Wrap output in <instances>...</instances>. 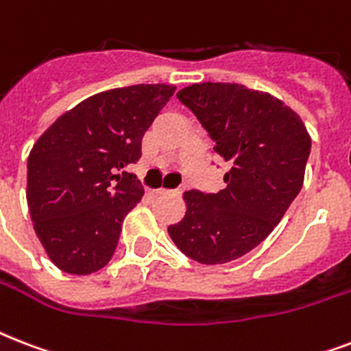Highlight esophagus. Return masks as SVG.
<instances>
[{"label":"esophagus","instance_id":"esophagus-1","mask_svg":"<svg viewBox=\"0 0 351 351\" xmlns=\"http://www.w3.org/2000/svg\"><path fill=\"white\" fill-rule=\"evenodd\" d=\"M156 195L158 197H173V195H176L178 191H175V189H165V187H160V189H156Z\"/></svg>","mask_w":351,"mask_h":351}]
</instances>
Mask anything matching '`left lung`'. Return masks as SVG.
Instances as JSON below:
<instances>
[{"label":"left lung","mask_w":351,"mask_h":351,"mask_svg":"<svg viewBox=\"0 0 351 351\" xmlns=\"http://www.w3.org/2000/svg\"><path fill=\"white\" fill-rule=\"evenodd\" d=\"M176 98L231 165L219 193L186 191V217L169 226L176 247L200 264H226L261 244L299 195L310 134L275 96L239 84H195Z\"/></svg>","instance_id":"obj_1"}]
</instances>
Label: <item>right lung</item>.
<instances>
[{
    "instance_id": "obj_1",
    "label": "right lung",
    "mask_w": 351,
    "mask_h": 351,
    "mask_svg": "<svg viewBox=\"0 0 351 351\" xmlns=\"http://www.w3.org/2000/svg\"><path fill=\"white\" fill-rule=\"evenodd\" d=\"M175 93L131 85L95 95L47 129L27 162V202L38 239L62 271L89 275L111 261L125 215L143 197L119 171L142 156V138Z\"/></svg>"
}]
</instances>
